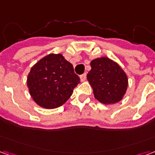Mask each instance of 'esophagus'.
<instances>
[{
	"instance_id": "34e87169",
	"label": "esophagus",
	"mask_w": 155,
	"mask_h": 155,
	"mask_svg": "<svg viewBox=\"0 0 155 155\" xmlns=\"http://www.w3.org/2000/svg\"><path fill=\"white\" fill-rule=\"evenodd\" d=\"M80 78H81V81H85V79H86V74L84 73V74H81V75H80Z\"/></svg>"
}]
</instances>
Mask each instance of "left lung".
Segmentation results:
<instances>
[{
    "mask_svg": "<svg viewBox=\"0 0 155 155\" xmlns=\"http://www.w3.org/2000/svg\"><path fill=\"white\" fill-rule=\"evenodd\" d=\"M87 80L94 98L104 104H115L124 96L128 77L120 64L108 57L96 58L91 62Z\"/></svg>",
    "mask_w": 155,
    "mask_h": 155,
    "instance_id": "8db88e82",
    "label": "left lung"
}]
</instances>
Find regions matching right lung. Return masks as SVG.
I'll use <instances>...</instances> for the list:
<instances>
[{
  "mask_svg": "<svg viewBox=\"0 0 155 155\" xmlns=\"http://www.w3.org/2000/svg\"><path fill=\"white\" fill-rule=\"evenodd\" d=\"M31 96L39 106L55 109L64 104L81 82L71 63L61 54H49L37 61L27 75Z\"/></svg>",
  "mask_w": 155,
  "mask_h": 155,
  "instance_id": "right-lung-1",
  "label": "right lung"
}]
</instances>
